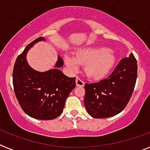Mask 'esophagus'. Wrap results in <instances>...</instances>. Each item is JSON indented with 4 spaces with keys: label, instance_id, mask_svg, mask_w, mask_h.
Here are the masks:
<instances>
[{
    "label": "esophagus",
    "instance_id": "1",
    "mask_svg": "<svg viewBox=\"0 0 150 150\" xmlns=\"http://www.w3.org/2000/svg\"><path fill=\"white\" fill-rule=\"evenodd\" d=\"M76 86H79V87H83L85 85V82L79 77H76Z\"/></svg>",
    "mask_w": 150,
    "mask_h": 150
}]
</instances>
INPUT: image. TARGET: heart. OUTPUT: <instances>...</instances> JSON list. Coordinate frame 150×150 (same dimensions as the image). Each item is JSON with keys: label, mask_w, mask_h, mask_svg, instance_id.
<instances>
[{"label": "heart", "mask_w": 150, "mask_h": 150, "mask_svg": "<svg viewBox=\"0 0 150 150\" xmlns=\"http://www.w3.org/2000/svg\"><path fill=\"white\" fill-rule=\"evenodd\" d=\"M64 61L67 66L77 69L79 64H85L86 74L92 79H101L108 75L116 62L113 51L102 46L84 47L73 55H65Z\"/></svg>", "instance_id": "heart-1"}]
</instances>
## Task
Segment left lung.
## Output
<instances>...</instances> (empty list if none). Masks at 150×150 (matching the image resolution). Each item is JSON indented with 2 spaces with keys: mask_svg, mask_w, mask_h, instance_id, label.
<instances>
[{
  "mask_svg": "<svg viewBox=\"0 0 150 150\" xmlns=\"http://www.w3.org/2000/svg\"><path fill=\"white\" fill-rule=\"evenodd\" d=\"M137 61L131 53L113 72L99 82L85 85V108L91 116L105 119L122 112L129 101L137 79Z\"/></svg>",
  "mask_w": 150,
  "mask_h": 150,
  "instance_id": "obj_1",
  "label": "left lung"
}]
</instances>
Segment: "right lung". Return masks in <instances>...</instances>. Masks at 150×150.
<instances>
[{
  "label": "right lung",
  "mask_w": 150,
  "mask_h": 150,
  "mask_svg": "<svg viewBox=\"0 0 150 150\" xmlns=\"http://www.w3.org/2000/svg\"><path fill=\"white\" fill-rule=\"evenodd\" d=\"M45 40L39 38L25 47L15 61L12 79L23 110L34 119L51 120L62 114L67 98L76 86V78L65 76L59 69L64 64L59 56L54 68L45 72L35 71L28 65V51L35 43Z\"/></svg>",
  "instance_id": "obj_1"
}]
</instances>
